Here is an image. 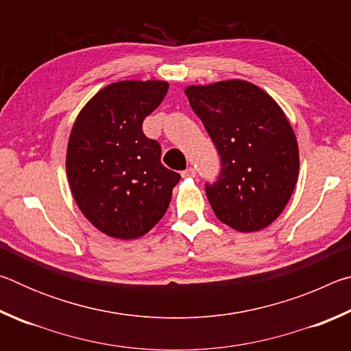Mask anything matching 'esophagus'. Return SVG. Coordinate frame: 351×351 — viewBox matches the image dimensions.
<instances>
[{"instance_id": "1", "label": "esophagus", "mask_w": 351, "mask_h": 351, "mask_svg": "<svg viewBox=\"0 0 351 351\" xmlns=\"http://www.w3.org/2000/svg\"><path fill=\"white\" fill-rule=\"evenodd\" d=\"M181 176H182V178H193V176H195V169L189 167L187 170H184V171H182Z\"/></svg>"}]
</instances>
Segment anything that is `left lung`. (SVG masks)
Segmentation results:
<instances>
[{
  "label": "left lung",
  "instance_id": "left-lung-1",
  "mask_svg": "<svg viewBox=\"0 0 351 351\" xmlns=\"http://www.w3.org/2000/svg\"><path fill=\"white\" fill-rule=\"evenodd\" d=\"M186 96L221 156V175L206 195L219 221L257 232L287 207L299 176V145L287 114L251 82L189 85Z\"/></svg>",
  "mask_w": 351,
  "mask_h": 351
}]
</instances>
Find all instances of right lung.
I'll list each match as a JSON object with an SVG mask.
<instances>
[{
  "label": "right lung",
  "mask_w": 351,
  "mask_h": 351,
  "mask_svg": "<svg viewBox=\"0 0 351 351\" xmlns=\"http://www.w3.org/2000/svg\"><path fill=\"white\" fill-rule=\"evenodd\" d=\"M165 80L110 83L88 100L71 128L66 175L80 212L100 232L136 240L156 226L181 176L161 164V147L142 122L162 102Z\"/></svg>",
  "instance_id": "add662e5"
}]
</instances>
